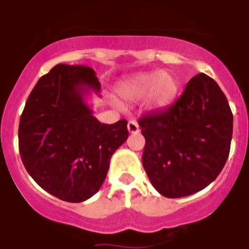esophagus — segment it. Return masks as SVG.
<instances>
[{
	"label": "esophagus",
	"instance_id": "1",
	"mask_svg": "<svg viewBox=\"0 0 249 249\" xmlns=\"http://www.w3.org/2000/svg\"><path fill=\"white\" fill-rule=\"evenodd\" d=\"M127 128H128L129 133H138L140 132V126H138V123L136 121L131 120L127 124Z\"/></svg>",
	"mask_w": 249,
	"mask_h": 249
}]
</instances>
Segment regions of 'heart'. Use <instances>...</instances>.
<instances>
[{
    "label": "heart",
    "instance_id": "1",
    "mask_svg": "<svg viewBox=\"0 0 249 249\" xmlns=\"http://www.w3.org/2000/svg\"><path fill=\"white\" fill-rule=\"evenodd\" d=\"M177 92V78L163 71L138 74L121 89V94L127 100H138L148 94V106L152 109L166 108L175 101Z\"/></svg>",
    "mask_w": 249,
    "mask_h": 249
}]
</instances>
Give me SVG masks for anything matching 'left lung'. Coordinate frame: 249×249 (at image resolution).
Returning <instances> with one entry per match:
<instances>
[{"mask_svg":"<svg viewBox=\"0 0 249 249\" xmlns=\"http://www.w3.org/2000/svg\"><path fill=\"white\" fill-rule=\"evenodd\" d=\"M146 138L142 164L152 186L167 198L203 190L227 162L233 114L215 81L191 78L168 108L138 120Z\"/></svg>","mask_w":249,"mask_h":249,"instance_id":"1","label":"left lung"}]
</instances>
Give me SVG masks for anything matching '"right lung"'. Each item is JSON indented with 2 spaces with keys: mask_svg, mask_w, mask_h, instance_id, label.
Instances as JSON below:
<instances>
[{
  "mask_svg": "<svg viewBox=\"0 0 249 249\" xmlns=\"http://www.w3.org/2000/svg\"><path fill=\"white\" fill-rule=\"evenodd\" d=\"M91 89H101L91 67L59 63L39 78L19 120V155L28 175L72 203L97 193L112 155L128 138L126 120L106 124L92 114L85 101Z\"/></svg>",
  "mask_w": 249,
  "mask_h": 249,
  "instance_id": "obj_1",
  "label": "right lung"
}]
</instances>
